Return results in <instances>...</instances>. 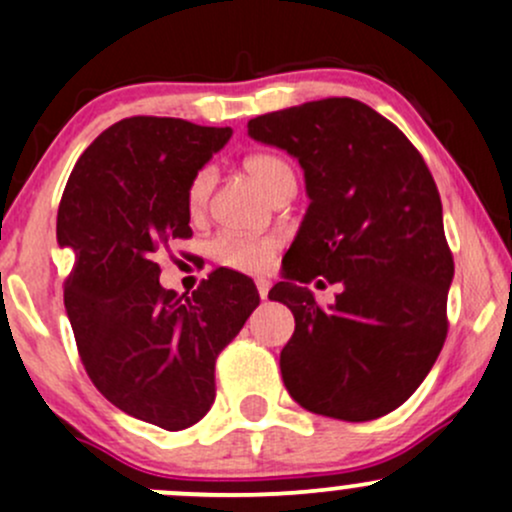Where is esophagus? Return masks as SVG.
Returning a JSON list of instances; mask_svg holds the SVG:
<instances>
[{"mask_svg":"<svg viewBox=\"0 0 512 512\" xmlns=\"http://www.w3.org/2000/svg\"><path fill=\"white\" fill-rule=\"evenodd\" d=\"M270 287H272L270 279H257V292H260V299H267V294H270Z\"/></svg>","mask_w":512,"mask_h":512,"instance_id":"esophagus-1","label":"esophagus"}]
</instances>
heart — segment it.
<instances>
[{
  "label": "heart",
  "instance_id": "obj_1",
  "mask_svg": "<svg viewBox=\"0 0 512 512\" xmlns=\"http://www.w3.org/2000/svg\"><path fill=\"white\" fill-rule=\"evenodd\" d=\"M247 174L260 184L262 191L267 196L274 198L277 193H282L284 188L297 184L294 179V169L289 166L287 159H282L279 154L270 152H257L250 154L242 161ZM213 191V169L211 166H203L196 174L191 176L186 186V206L193 215H201L206 211L208 198ZM279 250V238L274 235H242V233H218L208 245V252L218 265L228 267V270L245 272V274H257L265 272L272 265L274 252Z\"/></svg>",
  "mask_w": 512,
  "mask_h": 512
}]
</instances>
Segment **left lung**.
<instances>
[{"instance_id": "left-lung-1", "label": "left lung", "mask_w": 512, "mask_h": 512, "mask_svg": "<svg viewBox=\"0 0 512 512\" xmlns=\"http://www.w3.org/2000/svg\"><path fill=\"white\" fill-rule=\"evenodd\" d=\"M247 134L304 169L306 208L284 282L270 299L292 309L282 380L304 410L368 422L422 385L446 341L454 257L441 198L410 139L351 98L304 102L247 122ZM344 289L324 310L303 287Z\"/></svg>"}]
</instances>
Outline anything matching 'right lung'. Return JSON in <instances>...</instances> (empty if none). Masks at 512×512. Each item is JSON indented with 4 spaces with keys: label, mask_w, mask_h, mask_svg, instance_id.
Instances as JSON below:
<instances>
[{
    "label": "right lung",
    "mask_w": 512,
    "mask_h": 512,
    "mask_svg": "<svg viewBox=\"0 0 512 512\" xmlns=\"http://www.w3.org/2000/svg\"><path fill=\"white\" fill-rule=\"evenodd\" d=\"M233 129L127 117L71 171L56 238L75 252L66 314L80 360L122 412L179 432L215 400V358L260 304L255 282L215 270L186 297L159 284L154 252L191 238L186 186Z\"/></svg>",
    "instance_id": "add662e5"
}]
</instances>
